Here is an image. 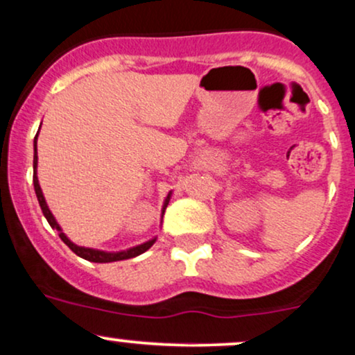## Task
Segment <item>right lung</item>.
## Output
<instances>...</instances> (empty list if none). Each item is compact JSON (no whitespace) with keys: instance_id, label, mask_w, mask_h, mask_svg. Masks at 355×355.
I'll return each instance as SVG.
<instances>
[{"instance_id":"add662e5","label":"right lung","mask_w":355,"mask_h":355,"mask_svg":"<svg viewBox=\"0 0 355 355\" xmlns=\"http://www.w3.org/2000/svg\"><path fill=\"white\" fill-rule=\"evenodd\" d=\"M34 174H33V182H34V191H36V196H37V200H39V205H41L42 209V214L44 217L47 218V222H49V225L52 229H55L59 232V237L62 242L67 245L71 250L78 255L80 258H84V260H89V261H95V263H108V261H118V260H128V258H133V257H138L141 255L148 250V248H151V245L156 242V239L150 240V242L146 243H141L138 245V247H133L130 248V250H125V252H118V253H108V252H100V250H94V248H85V247H78V245L72 243L71 240L65 237V234L60 229L59 224L55 222L54 216H52L49 207H47L46 204V199H44L42 196V191H41V186H39V181H37V173H36V168H37V135L36 138H34ZM169 198H171V192L168 194V198H166V202H164V207H163V214L166 211V207H168V202H169Z\"/></svg>"}]
</instances>
